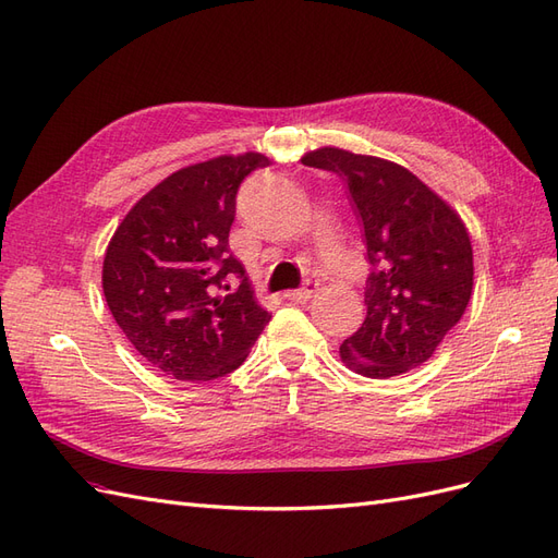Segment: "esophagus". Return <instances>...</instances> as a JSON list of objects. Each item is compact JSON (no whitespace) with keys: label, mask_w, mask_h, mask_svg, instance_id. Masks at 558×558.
<instances>
[{"label":"esophagus","mask_w":558,"mask_h":558,"mask_svg":"<svg viewBox=\"0 0 558 558\" xmlns=\"http://www.w3.org/2000/svg\"><path fill=\"white\" fill-rule=\"evenodd\" d=\"M316 289H318V283H316V281H307L305 286H302V289L293 291V293H291V298H293L295 302H307V300L316 293Z\"/></svg>","instance_id":"obj_1"}]
</instances>
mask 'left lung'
<instances>
[{
  "instance_id": "obj_1",
  "label": "left lung",
  "mask_w": 558,
  "mask_h": 558,
  "mask_svg": "<svg viewBox=\"0 0 558 558\" xmlns=\"http://www.w3.org/2000/svg\"><path fill=\"white\" fill-rule=\"evenodd\" d=\"M302 165L340 177L363 226L367 314L342 342V363L388 379L426 363L459 324L472 293V246L447 202L402 165L324 146Z\"/></svg>"
}]
</instances>
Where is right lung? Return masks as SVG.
I'll return each mask as SVG.
<instances>
[{
    "instance_id": "obj_1",
    "label": "right lung",
    "mask_w": 558,
    "mask_h": 558,
    "mask_svg": "<svg viewBox=\"0 0 558 558\" xmlns=\"http://www.w3.org/2000/svg\"><path fill=\"white\" fill-rule=\"evenodd\" d=\"M263 154L181 167L116 228L102 289L118 328L165 375L209 381L238 369L269 324L228 246L240 183Z\"/></svg>"
}]
</instances>
